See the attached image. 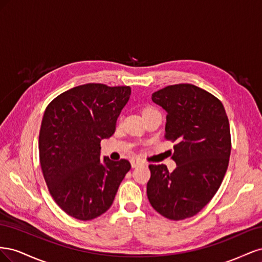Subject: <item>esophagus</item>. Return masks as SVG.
Segmentation results:
<instances>
[{"label":"esophagus","instance_id":"1","mask_svg":"<svg viewBox=\"0 0 262 262\" xmlns=\"http://www.w3.org/2000/svg\"><path fill=\"white\" fill-rule=\"evenodd\" d=\"M142 164V162L140 161V160H132L131 161V166L133 168H136V167H138L139 165H141Z\"/></svg>","mask_w":262,"mask_h":262}]
</instances>
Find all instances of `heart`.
Returning <instances> with one entry per match:
<instances>
[{
	"label": "heart",
	"instance_id": "b5f03b06",
	"mask_svg": "<svg viewBox=\"0 0 262 262\" xmlns=\"http://www.w3.org/2000/svg\"><path fill=\"white\" fill-rule=\"evenodd\" d=\"M154 114H160L157 112V110L153 107H145L143 110H142V116L143 117H146V116H149V115H154Z\"/></svg>",
	"mask_w": 262,
	"mask_h": 262
}]
</instances>
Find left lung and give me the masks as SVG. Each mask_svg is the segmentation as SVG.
<instances>
[{"mask_svg":"<svg viewBox=\"0 0 262 262\" xmlns=\"http://www.w3.org/2000/svg\"><path fill=\"white\" fill-rule=\"evenodd\" d=\"M166 113L165 139L176 142L177 167L149 165L146 192L163 216L185 220L199 213L216 193L228 167L231 131L221 100L192 84L166 86L152 95Z\"/></svg>","mask_w":262,"mask_h":262,"instance_id":"left-lung-1","label":"left lung"}]
</instances>
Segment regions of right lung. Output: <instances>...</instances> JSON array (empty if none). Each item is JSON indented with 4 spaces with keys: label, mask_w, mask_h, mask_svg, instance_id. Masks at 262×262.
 <instances>
[{
    "label": "right lung",
    "mask_w": 262,
    "mask_h": 262,
    "mask_svg": "<svg viewBox=\"0 0 262 262\" xmlns=\"http://www.w3.org/2000/svg\"><path fill=\"white\" fill-rule=\"evenodd\" d=\"M130 86L90 83L73 87L46 108L39 132V160L53 200L70 216L90 221L114 202L126 160L100 158V141L116 130Z\"/></svg>",
    "instance_id": "obj_1"
}]
</instances>
